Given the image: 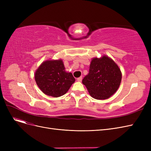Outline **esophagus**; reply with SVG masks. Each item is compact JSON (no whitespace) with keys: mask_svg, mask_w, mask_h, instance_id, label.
<instances>
[{"mask_svg":"<svg viewBox=\"0 0 151 151\" xmlns=\"http://www.w3.org/2000/svg\"><path fill=\"white\" fill-rule=\"evenodd\" d=\"M82 79H83V77L81 76V77H78V78L77 79V81H79V82H81V81H82Z\"/></svg>","mask_w":151,"mask_h":151,"instance_id":"1","label":"esophagus"}]
</instances>
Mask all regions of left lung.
<instances>
[{"instance_id": "1", "label": "left lung", "mask_w": 151, "mask_h": 151, "mask_svg": "<svg viewBox=\"0 0 151 151\" xmlns=\"http://www.w3.org/2000/svg\"><path fill=\"white\" fill-rule=\"evenodd\" d=\"M122 73L118 66L107 56L91 60L88 74L83 79L90 95L96 99H106L119 88Z\"/></svg>"}]
</instances>
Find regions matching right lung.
I'll use <instances>...</instances> for the list:
<instances>
[{"label":"right lung","mask_w":151,"mask_h":151,"mask_svg":"<svg viewBox=\"0 0 151 151\" xmlns=\"http://www.w3.org/2000/svg\"><path fill=\"white\" fill-rule=\"evenodd\" d=\"M35 78L44 94L55 98L65 94L76 81L72 73L65 71L62 60L42 63L36 71Z\"/></svg>","instance_id":"right-lung-1"}]
</instances>
